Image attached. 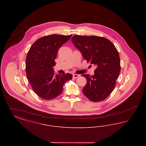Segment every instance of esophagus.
I'll return each instance as SVG.
<instances>
[{
  "label": "esophagus",
  "mask_w": 146,
  "mask_h": 146,
  "mask_svg": "<svg viewBox=\"0 0 146 146\" xmlns=\"http://www.w3.org/2000/svg\"><path fill=\"white\" fill-rule=\"evenodd\" d=\"M79 76V74H74L73 75V78H78Z\"/></svg>",
  "instance_id": "1"
}]
</instances>
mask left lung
<instances>
[{"label": "left lung", "instance_id": "8db88e82", "mask_svg": "<svg viewBox=\"0 0 146 146\" xmlns=\"http://www.w3.org/2000/svg\"><path fill=\"white\" fill-rule=\"evenodd\" d=\"M72 41L87 62L96 66L94 74H83L87 83L84 95L92 102L106 99L114 90L120 72L118 50L108 39L95 35H75Z\"/></svg>", "mask_w": 146, "mask_h": 146}]
</instances>
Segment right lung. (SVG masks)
<instances>
[{"mask_svg":"<svg viewBox=\"0 0 146 146\" xmlns=\"http://www.w3.org/2000/svg\"><path fill=\"white\" fill-rule=\"evenodd\" d=\"M72 35H52L40 38L28 51L26 60V72L28 82L35 93L45 100H50L62 92L65 83L72 75L55 74L54 67L57 51Z\"/></svg>","mask_w":146,"mask_h":146,"instance_id":"obj_1","label":"right lung"}]
</instances>
